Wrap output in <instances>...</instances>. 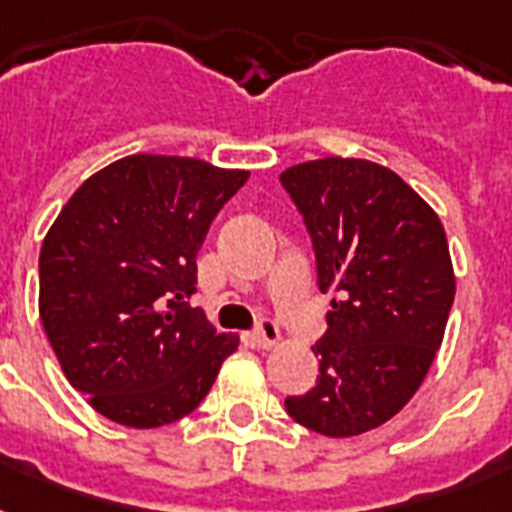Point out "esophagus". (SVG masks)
<instances>
[{"instance_id":"esophagus-1","label":"esophagus","mask_w":512,"mask_h":512,"mask_svg":"<svg viewBox=\"0 0 512 512\" xmlns=\"http://www.w3.org/2000/svg\"><path fill=\"white\" fill-rule=\"evenodd\" d=\"M249 340L255 342L257 348L268 350V348H273V345H279L281 332H279V327L273 324V321H260V327H257L255 332L249 335Z\"/></svg>"}]
</instances>
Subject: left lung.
<instances>
[{
  "label": "left lung",
  "instance_id": "8db88e82",
  "mask_svg": "<svg viewBox=\"0 0 512 512\" xmlns=\"http://www.w3.org/2000/svg\"><path fill=\"white\" fill-rule=\"evenodd\" d=\"M332 295L313 345L319 382L289 396V417L329 438L396 417L425 380L454 303L444 225L401 177L369 159L327 156L281 172Z\"/></svg>",
  "mask_w": 512,
  "mask_h": 512
}]
</instances>
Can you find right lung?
<instances>
[{"instance_id": "add662e5", "label": "right lung", "mask_w": 512, "mask_h": 512, "mask_svg": "<svg viewBox=\"0 0 512 512\" xmlns=\"http://www.w3.org/2000/svg\"><path fill=\"white\" fill-rule=\"evenodd\" d=\"M247 170L132 154L90 175L39 255V316L87 404L127 428L191 414L239 335L217 332L196 292V252Z\"/></svg>"}]
</instances>
